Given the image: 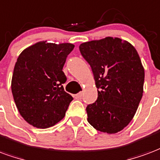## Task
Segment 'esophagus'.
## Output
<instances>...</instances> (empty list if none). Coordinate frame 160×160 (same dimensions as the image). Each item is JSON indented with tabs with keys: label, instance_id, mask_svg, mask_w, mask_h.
<instances>
[{
	"label": "esophagus",
	"instance_id": "1",
	"mask_svg": "<svg viewBox=\"0 0 160 160\" xmlns=\"http://www.w3.org/2000/svg\"><path fill=\"white\" fill-rule=\"evenodd\" d=\"M82 92H79V93H77L76 95H75V98H78V99H80V98H81V97H82Z\"/></svg>",
	"mask_w": 160,
	"mask_h": 160
}]
</instances>
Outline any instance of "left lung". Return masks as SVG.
I'll use <instances>...</instances> for the list:
<instances>
[{
  "instance_id": "left-lung-1",
  "label": "left lung",
  "mask_w": 160,
  "mask_h": 160,
  "mask_svg": "<svg viewBox=\"0 0 160 160\" xmlns=\"http://www.w3.org/2000/svg\"><path fill=\"white\" fill-rule=\"evenodd\" d=\"M92 67L98 100L86 108L87 120L108 134L122 131L133 119L143 93L144 68L136 48L117 37L80 45Z\"/></svg>"
}]
</instances>
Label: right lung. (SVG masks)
I'll use <instances>...</instances> for the list:
<instances>
[{"instance_id": "1", "label": "right lung", "mask_w": 160, "mask_h": 160, "mask_svg": "<svg viewBox=\"0 0 160 160\" xmlns=\"http://www.w3.org/2000/svg\"><path fill=\"white\" fill-rule=\"evenodd\" d=\"M71 43L36 42L20 53L12 78V92L18 112L26 122L40 129L62 120L73 98L62 84Z\"/></svg>"}]
</instances>
